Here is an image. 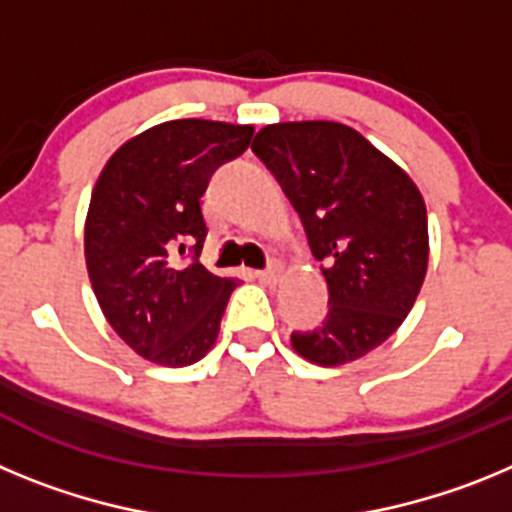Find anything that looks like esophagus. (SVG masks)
<instances>
[{
    "label": "esophagus",
    "instance_id": "esophagus-1",
    "mask_svg": "<svg viewBox=\"0 0 512 512\" xmlns=\"http://www.w3.org/2000/svg\"><path fill=\"white\" fill-rule=\"evenodd\" d=\"M279 274H282V266H279V264H271L269 269L253 271V277L259 279V282H264V284H274L279 279Z\"/></svg>",
    "mask_w": 512,
    "mask_h": 512
}]
</instances>
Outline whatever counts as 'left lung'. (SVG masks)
<instances>
[{"label":"left lung","mask_w":512,"mask_h":512,"mask_svg":"<svg viewBox=\"0 0 512 512\" xmlns=\"http://www.w3.org/2000/svg\"><path fill=\"white\" fill-rule=\"evenodd\" d=\"M251 151L277 176L323 261L328 315L292 333L307 361L369 354L408 318L428 269V215L405 171L341 122L266 125Z\"/></svg>","instance_id":"obj_1"}]
</instances>
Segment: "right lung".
Here are the masks:
<instances>
[{
	"mask_svg": "<svg viewBox=\"0 0 512 512\" xmlns=\"http://www.w3.org/2000/svg\"><path fill=\"white\" fill-rule=\"evenodd\" d=\"M251 138V125L161 122L117 148L94 184L84 228L92 289L117 336L153 364H194L215 346L238 284L197 261L207 238L200 200ZM184 252L189 265L175 261Z\"/></svg>",
	"mask_w": 512,
	"mask_h": 512,
	"instance_id": "1",
	"label": "right lung"
}]
</instances>
